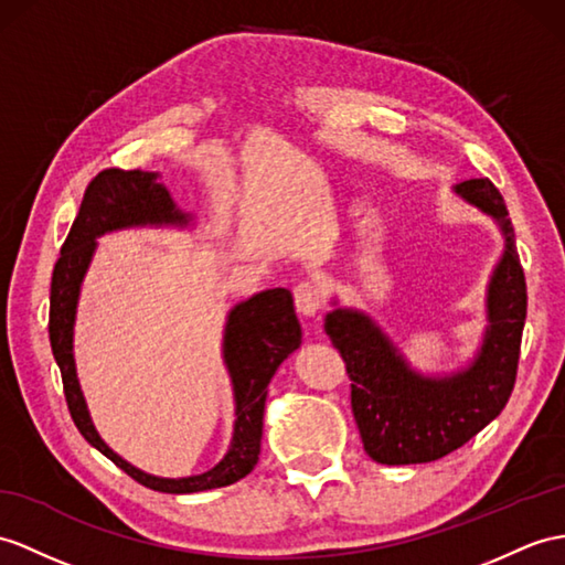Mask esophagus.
Here are the masks:
<instances>
[{"mask_svg": "<svg viewBox=\"0 0 565 565\" xmlns=\"http://www.w3.org/2000/svg\"><path fill=\"white\" fill-rule=\"evenodd\" d=\"M295 307L299 313L305 316H313L323 307V290L319 282L313 280H301L295 285Z\"/></svg>", "mask_w": 565, "mask_h": 565, "instance_id": "34e87169", "label": "esophagus"}]
</instances>
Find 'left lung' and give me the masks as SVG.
Segmentation results:
<instances>
[{
    "mask_svg": "<svg viewBox=\"0 0 565 565\" xmlns=\"http://www.w3.org/2000/svg\"><path fill=\"white\" fill-rule=\"evenodd\" d=\"M456 191L497 217L505 235L503 258L489 282L484 345L472 366L448 379H424L362 311L335 309L326 316V333L352 381V415L364 450L381 465L431 462L458 450L501 415L515 386L527 287L513 227L491 179H467Z\"/></svg>",
    "mask_w": 565,
    "mask_h": 565,
    "instance_id": "left-lung-1",
    "label": "left lung"
}]
</instances>
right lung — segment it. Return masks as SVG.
Here are the masks:
<instances>
[{"label":"right lung","instance_id":"1","mask_svg":"<svg viewBox=\"0 0 565 565\" xmlns=\"http://www.w3.org/2000/svg\"><path fill=\"white\" fill-rule=\"evenodd\" d=\"M186 220L189 215L174 209L168 189L158 184L156 172L103 170L86 186L78 215L62 244L57 264H54L50 287V345L62 371L64 397L76 429L131 479L164 493H194L227 487L254 470L260 452V434H264L268 383L282 360H287V354H292L301 342L292 295L282 287L254 295L230 311L225 328V364L230 369L232 386H235L237 422L227 456L213 470L184 479L150 477L105 446L88 417L72 352L78 290L90 264L95 237L131 225H186Z\"/></svg>","mask_w":565,"mask_h":565}]
</instances>
